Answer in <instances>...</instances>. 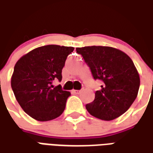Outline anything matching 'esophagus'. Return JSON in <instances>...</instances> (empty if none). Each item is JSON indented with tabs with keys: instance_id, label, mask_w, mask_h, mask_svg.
Instances as JSON below:
<instances>
[{
	"instance_id": "esophagus-1",
	"label": "esophagus",
	"mask_w": 153,
	"mask_h": 153,
	"mask_svg": "<svg viewBox=\"0 0 153 153\" xmlns=\"http://www.w3.org/2000/svg\"><path fill=\"white\" fill-rule=\"evenodd\" d=\"M80 93H81L80 90H72V93L74 94H79Z\"/></svg>"
}]
</instances>
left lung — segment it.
<instances>
[{"instance_id": "left-lung-1", "label": "left lung", "mask_w": 153, "mask_h": 153, "mask_svg": "<svg viewBox=\"0 0 153 153\" xmlns=\"http://www.w3.org/2000/svg\"><path fill=\"white\" fill-rule=\"evenodd\" d=\"M91 70L94 79L102 82L95 99L87 104L91 115L112 120L123 115L138 96L140 79L134 64L127 54L111 47H77Z\"/></svg>"}]
</instances>
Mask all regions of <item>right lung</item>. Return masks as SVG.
<instances>
[{"label":"right lung","mask_w":153,"mask_h":153,"mask_svg":"<svg viewBox=\"0 0 153 153\" xmlns=\"http://www.w3.org/2000/svg\"><path fill=\"white\" fill-rule=\"evenodd\" d=\"M72 47L47 45L35 48L16 62L11 77V88L22 109L38 121L57 118L65 108L68 91L55 79H62V69Z\"/></svg>","instance_id":"1"}]
</instances>
